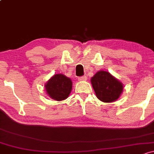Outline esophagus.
I'll use <instances>...</instances> for the list:
<instances>
[{"label":"esophagus","instance_id":"obj_1","mask_svg":"<svg viewBox=\"0 0 154 154\" xmlns=\"http://www.w3.org/2000/svg\"><path fill=\"white\" fill-rule=\"evenodd\" d=\"M87 79V77L86 75H84V76L79 77V82H83V81H86Z\"/></svg>","mask_w":154,"mask_h":154}]
</instances>
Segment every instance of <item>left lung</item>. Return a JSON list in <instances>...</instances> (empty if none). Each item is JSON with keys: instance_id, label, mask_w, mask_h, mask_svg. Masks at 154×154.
Listing matches in <instances>:
<instances>
[{"instance_id": "left-lung-1", "label": "left lung", "mask_w": 154, "mask_h": 154, "mask_svg": "<svg viewBox=\"0 0 154 154\" xmlns=\"http://www.w3.org/2000/svg\"><path fill=\"white\" fill-rule=\"evenodd\" d=\"M97 98L104 103L117 100L123 92V85L107 71L100 70L91 79Z\"/></svg>"}]
</instances>
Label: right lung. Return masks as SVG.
<instances>
[{
	"label": "right lung",
	"instance_id": "right-lung-1",
	"mask_svg": "<svg viewBox=\"0 0 154 154\" xmlns=\"http://www.w3.org/2000/svg\"><path fill=\"white\" fill-rule=\"evenodd\" d=\"M72 81L63 74H56L45 84L48 96L54 100H63L67 98L72 90Z\"/></svg>",
	"mask_w": 154,
	"mask_h": 154
}]
</instances>
